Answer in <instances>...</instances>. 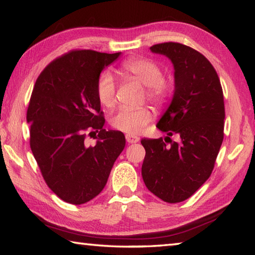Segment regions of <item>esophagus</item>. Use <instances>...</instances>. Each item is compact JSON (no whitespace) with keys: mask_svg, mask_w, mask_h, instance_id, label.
<instances>
[{"mask_svg":"<svg viewBox=\"0 0 255 255\" xmlns=\"http://www.w3.org/2000/svg\"><path fill=\"white\" fill-rule=\"evenodd\" d=\"M126 140L129 144H135L137 141H139V138L135 135H130V133H127L126 135Z\"/></svg>","mask_w":255,"mask_h":255,"instance_id":"1","label":"esophagus"}]
</instances>
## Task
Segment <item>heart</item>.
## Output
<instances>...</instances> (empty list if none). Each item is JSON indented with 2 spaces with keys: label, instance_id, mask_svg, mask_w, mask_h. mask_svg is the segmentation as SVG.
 Segmentation results:
<instances>
[{
  "label": "heart",
  "instance_id": "obj_1",
  "mask_svg": "<svg viewBox=\"0 0 255 255\" xmlns=\"http://www.w3.org/2000/svg\"><path fill=\"white\" fill-rule=\"evenodd\" d=\"M120 72L127 77L139 82L146 88V98L155 106L165 105L171 93L169 81L163 77L161 66L152 59L144 57H131L123 62ZM115 77L109 72H103L97 82V97L99 102L106 108H114L117 103L116 98ZM153 114L147 107H139L135 109L122 108L111 119V126L117 130L130 133H139L152 122Z\"/></svg>",
  "mask_w": 255,
  "mask_h": 255
}]
</instances>
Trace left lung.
<instances>
[{
	"label": "left lung",
	"mask_w": 255,
	"mask_h": 255,
	"mask_svg": "<svg viewBox=\"0 0 255 255\" xmlns=\"http://www.w3.org/2000/svg\"><path fill=\"white\" fill-rule=\"evenodd\" d=\"M150 50L173 64L174 94L156 125L170 145L162 138L140 140L146 150L141 175L150 192L175 204L191 197L214 170L224 139L223 89L214 66L191 47L163 42ZM173 134L179 142L171 141Z\"/></svg>",
	"instance_id": "left-lung-1"
}]
</instances>
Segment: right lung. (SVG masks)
<instances>
[{
  "mask_svg": "<svg viewBox=\"0 0 255 255\" xmlns=\"http://www.w3.org/2000/svg\"><path fill=\"white\" fill-rule=\"evenodd\" d=\"M120 54L68 51L48 64L33 86L30 147L47 185L68 204H85L102 191L126 144L122 131L103 128L96 91L103 68ZM92 128L99 132L93 146L85 143V131Z\"/></svg>",
  "mask_w": 255,
  "mask_h": 255,
  "instance_id": "add662e5",
  "label": "right lung"
}]
</instances>
